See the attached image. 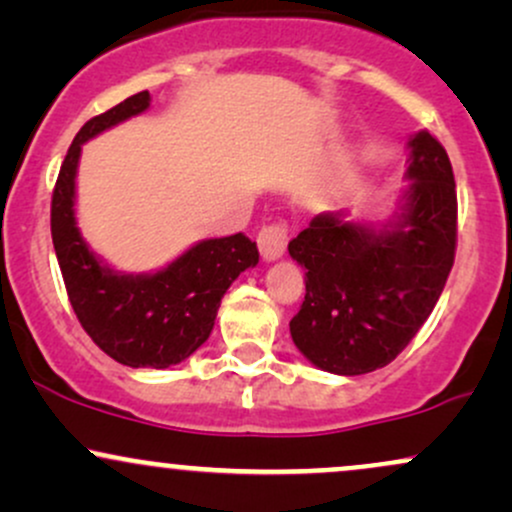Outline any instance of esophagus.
<instances>
[{
    "instance_id": "obj_1",
    "label": "esophagus",
    "mask_w": 512,
    "mask_h": 512,
    "mask_svg": "<svg viewBox=\"0 0 512 512\" xmlns=\"http://www.w3.org/2000/svg\"><path fill=\"white\" fill-rule=\"evenodd\" d=\"M286 243H289V228L284 223H269V226L262 228L260 236H257V245H260L262 257L267 262L284 257Z\"/></svg>"
}]
</instances>
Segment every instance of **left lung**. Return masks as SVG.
Returning a JSON list of instances; mask_svg holds the SVG:
<instances>
[{"label":"left lung","instance_id":"8db88e82","mask_svg":"<svg viewBox=\"0 0 512 512\" xmlns=\"http://www.w3.org/2000/svg\"><path fill=\"white\" fill-rule=\"evenodd\" d=\"M407 180L380 228L325 211L289 243L305 269L293 344L327 373L363 375L395 361L445 289L457 243L455 175L426 129L409 139Z\"/></svg>","mask_w":512,"mask_h":512}]
</instances>
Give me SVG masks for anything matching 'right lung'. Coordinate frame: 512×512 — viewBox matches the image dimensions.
Masks as SVG:
<instances>
[{
  "label": "right lung",
  "instance_id": "1",
  "mask_svg": "<svg viewBox=\"0 0 512 512\" xmlns=\"http://www.w3.org/2000/svg\"><path fill=\"white\" fill-rule=\"evenodd\" d=\"M149 105V91L134 93L79 129L57 175L50 211L52 245L81 327L129 368H168L195 354L214 330L223 293L240 272L260 262L257 245L243 233L199 240L149 274L115 272L88 248L74 211L81 146Z\"/></svg>",
  "mask_w": 512,
  "mask_h": 512
}]
</instances>
